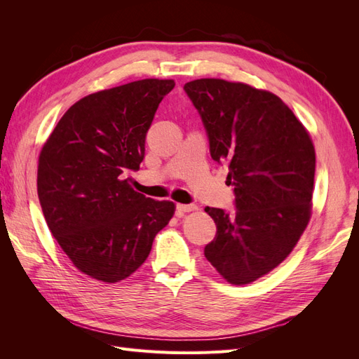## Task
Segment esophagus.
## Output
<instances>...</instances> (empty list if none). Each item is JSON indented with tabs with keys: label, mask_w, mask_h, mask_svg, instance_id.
<instances>
[{
	"label": "esophagus",
	"mask_w": 359,
	"mask_h": 359,
	"mask_svg": "<svg viewBox=\"0 0 359 359\" xmlns=\"http://www.w3.org/2000/svg\"><path fill=\"white\" fill-rule=\"evenodd\" d=\"M198 206L196 205H184V203H178L177 205V211L181 214V212H190V211H196Z\"/></svg>",
	"instance_id": "esophagus-1"
}]
</instances>
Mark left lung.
<instances>
[{
	"mask_svg": "<svg viewBox=\"0 0 359 359\" xmlns=\"http://www.w3.org/2000/svg\"><path fill=\"white\" fill-rule=\"evenodd\" d=\"M210 139L212 160L229 168L236 211L210 208L215 238L205 257L231 285L266 276L290 255L311 217L316 153L307 128L276 94L243 82L184 85Z\"/></svg>",
	"mask_w": 359,
	"mask_h": 359,
	"instance_id": "8db88e82",
	"label": "left lung"
}]
</instances>
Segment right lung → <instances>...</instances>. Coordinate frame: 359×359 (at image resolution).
<instances>
[{
    "instance_id": "1",
    "label": "right lung",
    "mask_w": 359,
    "mask_h": 359,
    "mask_svg": "<svg viewBox=\"0 0 359 359\" xmlns=\"http://www.w3.org/2000/svg\"><path fill=\"white\" fill-rule=\"evenodd\" d=\"M175 82L142 79L76 102L43 145L37 193L50 233L81 273L116 283L142 265L175 203L130 186L145 136Z\"/></svg>"
}]
</instances>
